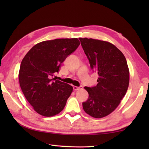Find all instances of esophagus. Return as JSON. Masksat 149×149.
I'll return each mask as SVG.
<instances>
[{
  "label": "esophagus",
  "mask_w": 149,
  "mask_h": 149,
  "mask_svg": "<svg viewBox=\"0 0 149 149\" xmlns=\"http://www.w3.org/2000/svg\"><path fill=\"white\" fill-rule=\"evenodd\" d=\"M74 90L75 91H77V90H80L81 89H83V86H79V87H77V86H74Z\"/></svg>",
  "instance_id": "obj_1"
}]
</instances>
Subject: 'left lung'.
Returning a JSON list of instances; mask_svg holds the SVG:
<instances>
[{
  "mask_svg": "<svg viewBox=\"0 0 149 149\" xmlns=\"http://www.w3.org/2000/svg\"><path fill=\"white\" fill-rule=\"evenodd\" d=\"M91 68L99 75L96 86L84 87L89 97L83 103L85 112L96 118H103L118 106L127 92L129 70L124 55L106 41L79 38Z\"/></svg>",
  "mask_w": 149,
  "mask_h": 149,
  "instance_id": "obj_1",
  "label": "left lung"
}]
</instances>
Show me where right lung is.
I'll return each instance as SVG.
<instances>
[{"label": "right lung", "instance_id": "add662e5", "mask_svg": "<svg viewBox=\"0 0 149 149\" xmlns=\"http://www.w3.org/2000/svg\"><path fill=\"white\" fill-rule=\"evenodd\" d=\"M79 45L77 38L43 41L33 47L22 59L19 83L25 97L40 115L53 116L64 109L73 87L52 76Z\"/></svg>", "mask_w": 149, "mask_h": 149}]
</instances>
